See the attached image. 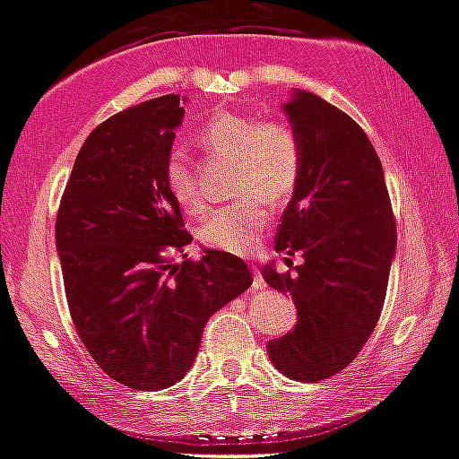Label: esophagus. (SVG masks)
Listing matches in <instances>:
<instances>
[{
	"label": "esophagus",
	"instance_id": "esophagus-1",
	"mask_svg": "<svg viewBox=\"0 0 459 459\" xmlns=\"http://www.w3.org/2000/svg\"><path fill=\"white\" fill-rule=\"evenodd\" d=\"M252 272H254V281H252V288L254 290H265V281H263V276L258 274L256 265H252Z\"/></svg>",
	"mask_w": 459,
	"mask_h": 459
}]
</instances>
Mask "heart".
<instances>
[{"mask_svg": "<svg viewBox=\"0 0 459 459\" xmlns=\"http://www.w3.org/2000/svg\"><path fill=\"white\" fill-rule=\"evenodd\" d=\"M203 147L221 158H234L238 203L205 216L198 236L205 245L230 254L252 252L256 234L267 225L268 203H283L301 176L303 149L297 131L283 120H261L240 113H216L198 131ZM167 183L176 201L187 210L201 207V192L185 153L174 152L167 162Z\"/></svg>", "mask_w": 459, "mask_h": 459, "instance_id": "heart-1", "label": "heart"}]
</instances>
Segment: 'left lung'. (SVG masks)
<instances>
[{"mask_svg": "<svg viewBox=\"0 0 459 459\" xmlns=\"http://www.w3.org/2000/svg\"><path fill=\"white\" fill-rule=\"evenodd\" d=\"M283 113L303 149L299 183L276 249L301 254L297 276L263 265V279L297 306L292 333L267 342L272 364L297 382L346 368L382 315L397 249L384 167L359 125L310 91L294 89Z\"/></svg>", "mask_w": 459, "mask_h": 459, "instance_id": "left-lung-1", "label": "left lung"}]
</instances>
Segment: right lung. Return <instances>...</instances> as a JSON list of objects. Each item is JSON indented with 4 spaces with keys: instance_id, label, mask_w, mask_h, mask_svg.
Wrapping results in <instances>:
<instances>
[{
    "instance_id": "1",
    "label": "right lung",
    "mask_w": 459,
    "mask_h": 459,
    "mask_svg": "<svg viewBox=\"0 0 459 459\" xmlns=\"http://www.w3.org/2000/svg\"><path fill=\"white\" fill-rule=\"evenodd\" d=\"M185 98L162 95L91 131L75 158L56 223L66 299L82 343L116 382L169 388L198 355L210 316L252 285L243 258L192 243L167 183Z\"/></svg>"
}]
</instances>
